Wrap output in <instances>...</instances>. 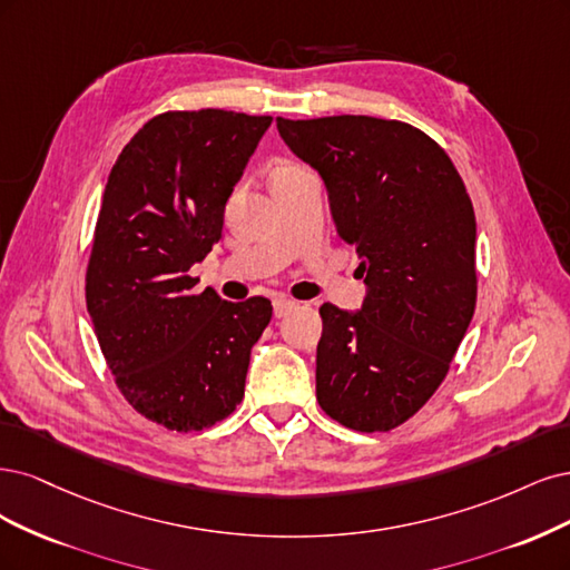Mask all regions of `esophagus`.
Here are the masks:
<instances>
[{
	"mask_svg": "<svg viewBox=\"0 0 570 570\" xmlns=\"http://www.w3.org/2000/svg\"><path fill=\"white\" fill-rule=\"evenodd\" d=\"M274 317H286L291 309H296L298 307V303L296 301H291V298H284V296H279V298H274Z\"/></svg>",
	"mask_w": 570,
	"mask_h": 570,
	"instance_id": "obj_1",
	"label": "esophagus"
}]
</instances>
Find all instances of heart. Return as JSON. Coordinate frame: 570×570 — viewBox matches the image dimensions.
Returning a JSON list of instances; mask_svg holds the SVG:
<instances>
[{"label": "heart", "instance_id": "1", "mask_svg": "<svg viewBox=\"0 0 570 570\" xmlns=\"http://www.w3.org/2000/svg\"><path fill=\"white\" fill-rule=\"evenodd\" d=\"M288 170H296V168H291V165H284V168H279L277 173H288ZM277 173H274V175H277Z\"/></svg>", "mask_w": 570, "mask_h": 570}]
</instances>
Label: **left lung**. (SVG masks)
I'll return each instance as SVG.
<instances>
[{"instance_id":"left-lung-1","label":"left lung","mask_w":570,"mask_h":570,"mask_svg":"<svg viewBox=\"0 0 570 570\" xmlns=\"http://www.w3.org/2000/svg\"><path fill=\"white\" fill-rule=\"evenodd\" d=\"M322 177L366 296L320 307L317 400L338 424L391 431L443 383L475 309V215L448 154L416 127L372 116L277 118Z\"/></svg>"}]
</instances>
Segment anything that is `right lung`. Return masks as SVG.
<instances>
[{
	"mask_svg": "<svg viewBox=\"0 0 570 570\" xmlns=\"http://www.w3.org/2000/svg\"><path fill=\"white\" fill-rule=\"evenodd\" d=\"M269 125L223 108L160 114L106 181L87 312L125 400L170 431H200L236 410L272 320L267 298L194 293L187 274L223 238L227 200Z\"/></svg>",
	"mask_w": 570,
	"mask_h": 570,
	"instance_id": "right-lung-1",
	"label": "right lung"
}]
</instances>
